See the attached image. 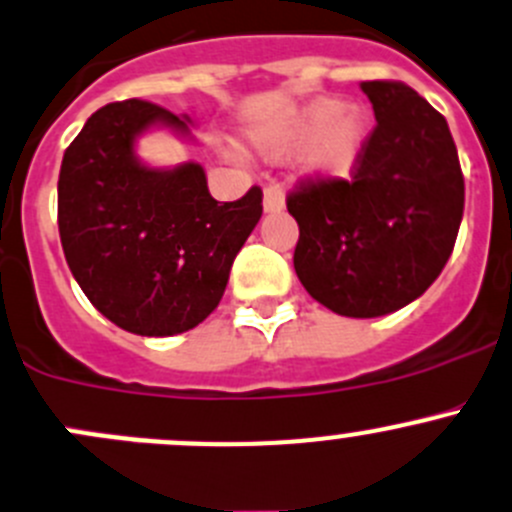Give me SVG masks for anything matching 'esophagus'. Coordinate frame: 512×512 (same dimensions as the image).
Listing matches in <instances>:
<instances>
[{
  "mask_svg": "<svg viewBox=\"0 0 512 512\" xmlns=\"http://www.w3.org/2000/svg\"><path fill=\"white\" fill-rule=\"evenodd\" d=\"M262 205H265V212H280L285 207V190L275 182L265 187V195H262Z\"/></svg>",
  "mask_w": 512,
  "mask_h": 512,
  "instance_id": "34e87169",
  "label": "esophagus"
}]
</instances>
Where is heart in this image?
Segmentation results:
<instances>
[{
    "label": "heart",
    "mask_w": 512,
    "mask_h": 512,
    "mask_svg": "<svg viewBox=\"0 0 512 512\" xmlns=\"http://www.w3.org/2000/svg\"><path fill=\"white\" fill-rule=\"evenodd\" d=\"M370 112L340 97H315L302 104L285 130L270 142L272 152H287L312 142L307 170L320 177H345L360 162L370 140Z\"/></svg>",
    "instance_id": "obj_1"
}]
</instances>
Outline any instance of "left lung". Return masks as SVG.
Masks as SVG:
<instances>
[{"label":"left lung","instance_id":"left-lung-1","mask_svg":"<svg viewBox=\"0 0 512 512\" xmlns=\"http://www.w3.org/2000/svg\"><path fill=\"white\" fill-rule=\"evenodd\" d=\"M377 124L350 180H302L295 272L327 310L380 317L418 300L443 272L465 207L458 150L443 114L395 79L360 84Z\"/></svg>","mask_w":512,"mask_h":512}]
</instances>
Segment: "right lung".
<instances>
[{
  "instance_id": "right-lung-1",
  "label": "right lung",
  "mask_w": 512,
  "mask_h": 512,
  "mask_svg": "<svg viewBox=\"0 0 512 512\" xmlns=\"http://www.w3.org/2000/svg\"><path fill=\"white\" fill-rule=\"evenodd\" d=\"M187 119L145 99L97 109L64 150L57 222L74 280L107 320L167 337L200 325L222 300L237 252L262 215V190L217 202L195 162L152 170L135 140Z\"/></svg>"
}]
</instances>
